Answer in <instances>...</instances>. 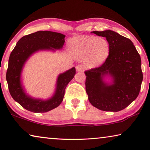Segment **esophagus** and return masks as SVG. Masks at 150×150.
<instances>
[{"label": "esophagus", "instance_id": "1", "mask_svg": "<svg viewBox=\"0 0 150 150\" xmlns=\"http://www.w3.org/2000/svg\"><path fill=\"white\" fill-rule=\"evenodd\" d=\"M76 70L77 71H80V72H81V71H83L84 70V67L83 64H78L77 66L76 67Z\"/></svg>", "mask_w": 150, "mask_h": 150}]
</instances>
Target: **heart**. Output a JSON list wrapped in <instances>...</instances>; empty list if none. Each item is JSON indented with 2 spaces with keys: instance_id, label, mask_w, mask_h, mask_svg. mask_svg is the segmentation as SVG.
<instances>
[{
  "instance_id": "b5f03b06",
  "label": "heart",
  "mask_w": 150,
  "mask_h": 150,
  "mask_svg": "<svg viewBox=\"0 0 150 150\" xmlns=\"http://www.w3.org/2000/svg\"><path fill=\"white\" fill-rule=\"evenodd\" d=\"M70 53L74 57L86 58L87 64L95 67L100 65L108 57L110 44L106 38L92 36H80L69 42Z\"/></svg>"
}]
</instances>
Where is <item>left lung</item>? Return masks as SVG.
Segmentation results:
<instances>
[{
  "instance_id": "left-lung-1",
  "label": "left lung",
  "mask_w": 150,
  "mask_h": 150,
  "mask_svg": "<svg viewBox=\"0 0 150 150\" xmlns=\"http://www.w3.org/2000/svg\"><path fill=\"white\" fill-rule=\"evenodd\" d=\"M92 33L106 37L110 52L101 66L85 72L88 99L100 110L120 111L136 99L140 93L143 80L140 56L132 41L116 32L106 30ZM107 75L111 76L112 84L103 80Z\"/></svg>"
}]
</instances>
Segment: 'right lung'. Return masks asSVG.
Instances as JSON below:
<instances>
[{"label":"right lung","mask_w":150,"mask_h":150,"mask_svg":"<svg viewBox=\"0 0 150 150\" xmlns=\"http://www.w3.org/2000/svg\"><path fill=\"white\" fill-rule=\"evenodd\" d=\"M65 36L52 31L40 30L23 36L10 53L6 72V80L11 96L29 111L47 112L54 109L63 101L64 91L76 74L74 67L58 76L55 94L46 100L36 99L25 93L21 83V74L25 62L39 50H60L64 43Z\"/></svg>","instance_id":"add662e5"}]
</instances>
